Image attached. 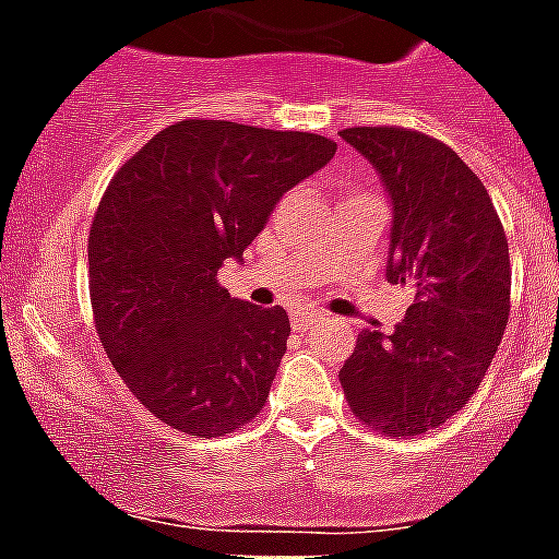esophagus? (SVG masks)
Instances as JSON below:
<instances>
[{
	"label": "esophagus",
	"mask_w": 559,
	"mask_h": 559,
	"mask_svg": "<svg viewBox=\"0 0 559 559\" xmlns=\"http://www.w3.org/2000/svg\"><path fill=\"white\" fill-rule=\"evenodd\" d=\"M321 318L323 316H321V312H316V309H301V312H295V316H293V330L307 332L309 326L321 321Z\"/></svg>",
	"instance_id": "1"
}]
</instances>
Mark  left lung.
Returning <instances> with one entry per match:
<instances>
[{
	"label": "left lung",
	"mask_w": 559,
	"mask_h": 559,
	"mask_svg": "<svg viewBox=\"0 0 559 559\" xmlns=\"http://www.w3.org/2000/svg\"><path fill=\"white\" fill-rule=\"evenodd\" d=\"M341 135L386 185V281L415 301L389 335L360 332L337 378L360 424L412 438L447 424L489 372L509 323V241L483 181L449 144L392 124Z\"/></svg>",
	"instance_id": "left-lung-1"
}]
</instances>
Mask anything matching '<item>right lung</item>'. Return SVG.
<instances>
[{
	"mask_svg": "<svg viewBox=\"0 0 559 559\" xmlns=\"http://www.w3.org/2000/svg\"><path fill=\"white\" fill-rule=\"evenodd\" d=\"M335 150L326 135L185 119L110 178L87 238L93 318L119 378L162 424L222 438L264 409L289 318L229 298L218 266Z\"/></svg>",
	"mask_w": 559,
	"mask_h": 559,
	"instance_id": "obj_1",
	"label": "right lung"
}]
</instances>
